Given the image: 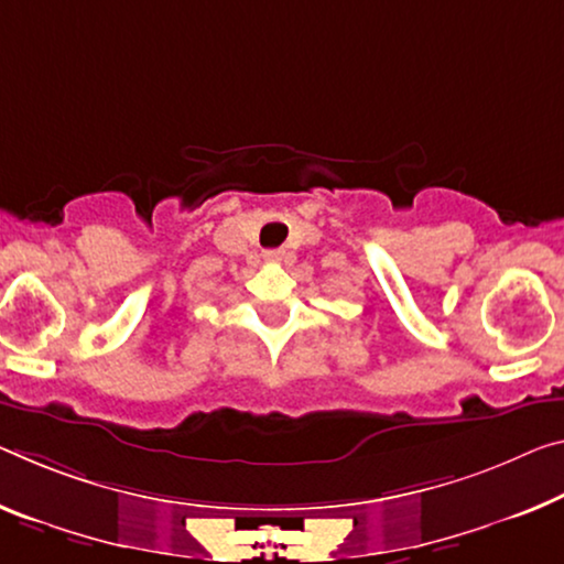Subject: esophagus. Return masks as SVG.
Returning a JSON list of instances; mask_svg holds the SVG:
<instances>
[{
	"label": "esophagus",
	"mask_w": 564,
	"mask_h": 564,
	"mask_svg": "<svg viewBox=\"0 0 564 564\" xmlns=\"http://www.w3.org/2000/svg\"><path fill=\"white\" fill-rule=\"evenodd\" d=\"M264 259L267 262H282L284 252H280V249H272V252H264Z\"/></svg>",
	"instance_id": "obj_1"
}]
</instances>
